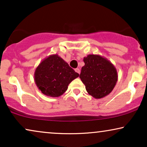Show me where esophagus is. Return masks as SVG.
Here are the masks:
<instances>
[{
	"label": "esophagus",
	"mask_w": 147,
	"mask_h": 147,
	"mask_svg": "<svg viewBox=\"0 0 147 147\" xmlns=\"http://www.w3.org/2000/svg\"><path fill=\"white\" fill-rule=\"evenodd\" d=\"M75 71L77 72L78 74H80V69H79V68H76V69H75Z\"/></svg>",
	"instance_id": "esophagus-1"
}]
</instances>
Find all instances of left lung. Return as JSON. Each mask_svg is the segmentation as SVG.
<instances>
[{"label": "left lung", "instance_id": "1", "mask_svg": "<svg viewBox=\"0 0 147 147\" xmlns=\"http://www.w3.org/2000/svg\"><path fill=\"white\" fill-rule=\"evenodd\" d=\"M84 62L80 78L88 93L96 99L108 96L118 80L114 65L106 58L94 54L84 57Z\"/></svg>", "mask_w": 147, "mask_h": 147}]
</instances>
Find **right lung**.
Segmentation results:
<instances>
[{
    "instance_id": "add662e5",
    "label": "right lung",
    "mask_w": 147,
    "mask_h": 147,
    "mask_svg": "<svg viewBox=\"0 0 147 147\" xmlns=\"http://www.w3.org/2000/svg\"><path fill=\"white\" fill-rule=\"evenodd\" d=\"M79 76L57 54L48 56L36 68L34 79L38 89L49 97H59Z\"/></svg>"
}]
</instances>
